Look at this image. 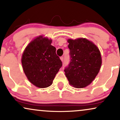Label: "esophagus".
Masks as SVG:
<instances>
[{"label": "esophagus", "mask_w": 120, "mask_h": 120, "mask_svg": "<svg viewBox=\"0 0 120 120\" xmlns=\"http://www.w3.org/2000/svg\"><path fill=\"white\" fill-rule=\"evenodd\" d=\"M60 60H61L62 62L63 61V57H60Z\"/></svg>", "instance_id": "34e87169"}]
</instances>
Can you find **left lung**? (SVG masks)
<instances>
[{
	"instance_id": "1",
	"label": "left lung",
	"mask_w": 120,
	"mask_h": 120,
	"mask_svg": "<svg viewBox=\"0 0 120 120\" xmlns=\"http://www.w3.org/2000/svg\"><path fill=\"white\" fill-rule=\"evenodd\" d=\"M70 61L64 69L70 85L76 88L89 85L99 73L101 57L99 49L85 38L69 39Z\"/></svg>"
}]
</instances>
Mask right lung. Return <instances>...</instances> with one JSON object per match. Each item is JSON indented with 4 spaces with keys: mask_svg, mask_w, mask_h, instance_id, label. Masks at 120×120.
Segmentation results:
<instances>
[{
    "mask_svg": "<svg viewBox=\"0 0 120 120\" xmlns=\"http://www.w3.org/2000/svg\"><path fill=\"white\" fill-rule=\"evenodd\" d=\"M51 39L36 38L23 53L21 62L24 74L29 81L39 88L51 86L62 65L56 49L52 46Z\"/></svg>",
    "mask_w": 120,
    "mask_h": 120,
    "instance_id": "1",
    "label": "right lung"
}]
</instances>
